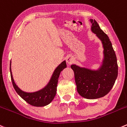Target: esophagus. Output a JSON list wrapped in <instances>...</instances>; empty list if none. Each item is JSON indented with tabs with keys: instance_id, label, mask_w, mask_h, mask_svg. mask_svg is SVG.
<instances>
[{
	"instance_id": "obj_1",
	"label": "esophagus",
	"mask_w": 127,
	"mask_h": 127,
	"mask_svg": "<svg viewBox=\"0 0 127 127\" xmlns=\"http://www.w3.org/2000/svg\"><path fill=\"white\" fill-rule=\"evenodd\" d=\"M74 62V58L72 56H68L66 58V63H67L68 64H71L72 63Z\"/></svg>"
}]
</instances>
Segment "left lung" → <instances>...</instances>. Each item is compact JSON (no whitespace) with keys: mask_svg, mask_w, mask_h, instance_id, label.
<instances>
[{"mask_svg":"<svg viewBox=\"0 0 127 127\" xmlns=\"http://www.w3.org/2000/svg\"><path fill=\"white\" fill-rule=\"evenodd\" d=\"M91 31L102 44L103 59L97 69L71 64L74 73L77 92L87 99H95L107 94L115 84L118 76V65L115 53L107 35L100 29L97 22L90 19Z\"/></svg>","mask_w":127,"mask_h":127,"instance_id":"left-lung-1","label":"left lung"}]
</instances>
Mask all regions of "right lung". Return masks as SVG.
<instances>
[{"mask_svg":"<svg viewBox=\"0 0 127 127\" xmlns=\"http://www.w3.org/2000/svg\"><path fill=\"white\" fill-rule=\"evenodd\" d=\"M66 61H63L56 67L48 83L41 89L33 92H28L22 91L17 86L13 79L11 69V62L10 66L11 79L13 86L17 93L24 100L31 105L35 107H44L48 105L55 98L57 90V84L60 72L66 67Z\"/></svg>","mask_w":127,"mask_h":127,"instance_id":"add662e5","label":"right lung"}]
</instances>
